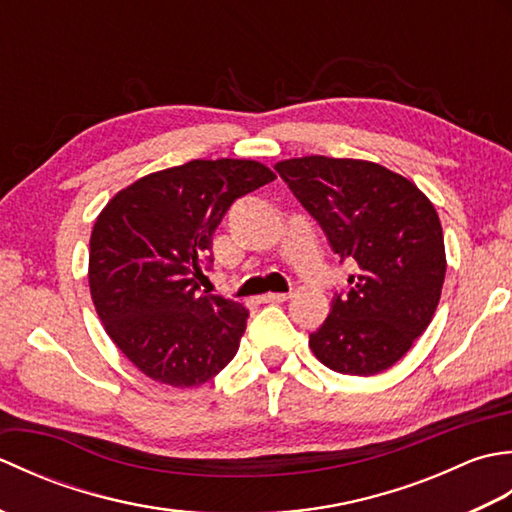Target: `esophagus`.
<instances>
[{
    "instance_id": "1",
    "label": "esophagus",
    "mask_w": 512,
    "mask_h": 512,
    "mask_svg": "<svg viewBox=\"0 0 512 512\" xmlns=\"http://www.w3.org/2000/svg\"><path fill=\"white\" fill-rule=\"evenodd\" d=\"M290 299V292H268V295L262 297L264 303H281V301H288Z\"/></svg>"
}]
</instances>
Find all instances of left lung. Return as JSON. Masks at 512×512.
Here are the masks:
<instances>
[{
  "label": "left lung",
  "mask_w": 512,
  "mask_h": 512,
  "mask_svg": "<svg viewBox=\"0 0 512 512\" xmlns=\"http://www.w3.org/2000/svg\"><path fill=\"white\" fill-rule=\"evenodd\" d=\"M321 224L334 253L356 262L350 292L310 334V350L339 374L374 376L429 328L447 253L436 206L416 184L378 162L303 156L275 165Z\"/></svg>",
  "instance_id": "obj_1"
}]
</instances>
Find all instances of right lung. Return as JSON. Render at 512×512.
<instances>
[{"label":"right lung","instance_id":"1","mask_svg":"<svg viewBox=\"0 0 512 512\" xmlns=\"http://www.w3.org/2000/svg\"><path fill=\"white\" fill-rule=\"evenodd\" d=\"M275 178L257 160H191L103 206L90 237V295L107 336L147 378L198 387L231 363L248 310L204 295L198 279L228 206Z\"/></svg>","mask_w":512,"mask_h":512}]
</instances>
